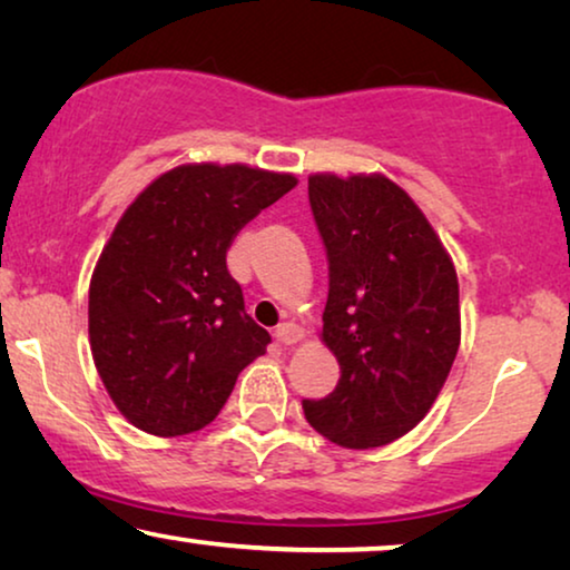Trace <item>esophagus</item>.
Returning a JSON list of instances; mask_svg holds the SVG:
<instances>
[{
  "instance_id": "esophagus-1",
  "label": "esophagus",
  "mask_w": 570,
  "mask_h": 570,
  "mask_svg": "<svg viewBox=\"0 0 570 570\" xmlns=\"http://www.w3.org/2000/svg\"><path fill=\"white\" fill-rule=\"evenodd\" d=\"M276 337L282 340L284 345H294V343H299L304 333H302L299 325H294V322H282V325L276 327Z\"/></svg>"
}]
</instances>
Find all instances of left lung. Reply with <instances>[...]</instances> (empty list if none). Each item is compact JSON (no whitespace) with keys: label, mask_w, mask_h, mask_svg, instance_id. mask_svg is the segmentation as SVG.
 Segmentation results:
<instances>
[{"label":"left lung","mask_w":570,"mask_h":570,"mask_svg":"<svg viewBox=\"0 0 570 570\" xmlns=\"http://www.w3.org/2000/svg\"><path fill=\"white\" fill-rule=\"evenodd\" d=\"M309 204L330 261L322 343L340 381L304 399V417L335 445H389L424 420L455 361V266L392 178L312 174Z\"/></svg>","instance_id":"1"}]
</instances>
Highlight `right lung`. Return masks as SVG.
I'll use <instances>...</instances> for the list:
<instances>
[{"instance_id":"obj_1","label":"right lung","mask_w":570,"mask_h":570,"mask_svg":"<svg viewBox=\"0 0 570 570\" xmlns=\"http://www.w3.org/2000/svg\"><path fill=\"white\" fill-rule=\"evenodd\" d=\"M296 186L245 164H184L142 189L89 284V345L109 399L142 432L176 438L223 410L271 335L227 271L235 235Z\"/></svg>"}]
</instances>
